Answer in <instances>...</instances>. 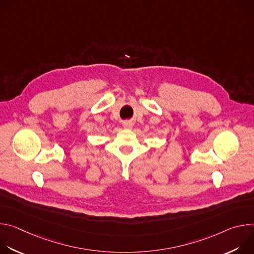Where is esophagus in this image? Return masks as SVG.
<instances>
[{
	"label": "esophagus",
	"instance_id": "obj_1",
	"mask_svg": "<svg viewBox=\"0 0 254 254\" xmlns=\"http://www.w3.org/2000/svg\"><path fill=\"white\" fill-rule=\"evenodd\" d=\"M132 127H133V125H132L131 122H128V121H127V122H125V123H124V127H125V128H131Z\"/></svg>",
	"mask_w": 254,
	"mask_h": 254
}]
</instances>
